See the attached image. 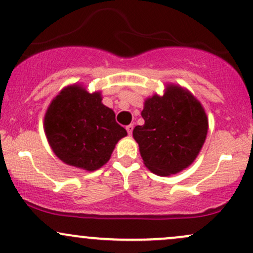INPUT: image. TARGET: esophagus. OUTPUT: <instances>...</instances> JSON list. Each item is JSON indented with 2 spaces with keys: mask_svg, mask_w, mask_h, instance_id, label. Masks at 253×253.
Segmentation results:
<instances>
[{
  "mask_svg": "<svg viewBox=\"0 0 253 253\" xmlns=\"http://www.w3.org/2000/svg\"><path fill=\"white\" fill-rule=\"evenodd\" d=\"M126 130H127V133H128L129 135H132V132H133V125H128V126H126Z\"/></svg>",
  "mask_w": 253,
  "mask_h": 253,
  "instance_id": "34e87169",
  "label": "esophagus"
}]
</instances>
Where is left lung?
<instances>
[{
	"mask_svg": "<svg viewBox=\"0 0 253 253\" xmlns=\"http://www.w3.org/2000/svg\"><path fill=\"white\" fill-rule=\"evenodd\" d=\"M143 126L133 138L145 167L158 176L181 172L199 156L208 132V118L201 102L188 89L169 83L164 94L144 102Z\"/></svg>",
	"mask_w": 253,
	"mask_h": 253,
	"instance_id": "1",
	"label": "left lung"
}]
</instances>
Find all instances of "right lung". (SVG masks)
<instances>
[{
	"label": "right lung",
	"instance_id": "right-lung-1",
	"mask_svg": "<svg viewBox=\"0 0 253 253\" xmlns=\"http://www.w3.org/2000/svg\"><path fill=\"white\" fill-rule=\"evenodd\" d=\"M43 130L63 163L85 171L102 168L118 141L127 135L113 109L102 103L101 92H89L77 83L63 88L51 101Z\"/></svg>",
	"mask_w": 253,
	"mask_h": 253
}]
</instances>
